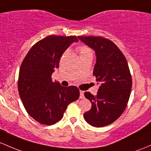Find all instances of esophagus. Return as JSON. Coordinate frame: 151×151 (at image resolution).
<instances>
[{
	"label": "esophagus",
	"mask_w": 151,
	"mask_h": 151,
	"mask_svg": "<svg viewBox=\"0 0 151 151\" xmlns=\"http://www.w3.org/2000/svg\"><path fill=\"white\" fill-rule=\"evenodd\" d=\"M80 98H81V99L84 98V92L82 91V90L80 91Z\"/></svg>",
	"instance_id": "esophagus-1"
}]
</instances>
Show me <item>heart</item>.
<instances>
[{
    "label": "heart",
    "mask_w": 151,
    "mask_h": 151,
    "mask_svg": "<svg viewBox=\"0 0 151 151\" xmlns=\"http://www.w3.org/2000/svg\"><path fill=\"white\" fill-rule=\"evenodd\" d=\"M79 52H80V58L86 55H93V51L90 47L87 46H80L79 47Z\"/></svg>",
    "instance_id": "heart-1"
}]
</instances>
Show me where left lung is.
I'll use <instances>...</instances> for the list:
<instances>
[{"label": "left lung", "instance_id": "left-lung-1", "mask_svg": "<svg viewBox=\"0 0 151 151\" xmlns=\"http://www.w3.org/2000/svg\"><path fill=\"white\" fill-rule=\"evenodd\" d=\"M78 38L96 52L93 75L100 85L96 96L89 92L84 93L92 104L84 118L96 127L107 126L122 115L127 105L132 84L129 66L122 52L112 41L95 36Z\"/></svg>", "mask_w": 151, "mask_h": 151}]
</instances>
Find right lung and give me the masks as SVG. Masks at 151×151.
Masks as SVG:
<instances>
[{
  "instance_id": "1",
  "label": "right lung",
  "mask_w": 151,
  "mask_h": 151,
  "mask_svg": "<svg viewBox=\"0 0 151 151\" xmlns=\"http://www.w3.org/2000/svg\"><path fill=\"white\" fill-rule=\"evenodd\" d=\"M74 42H78L76 36H47L30 48L22 63L19 96L27 112L42 124L52 125L60 121L68 105L80 97L76 86L65 88L51 80L61 55Z\"/></svg>"
}]
</instances>
